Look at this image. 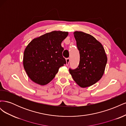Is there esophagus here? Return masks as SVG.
<instances>
[{"label":"esophagus","instance_id":"obj_1","mask_svg":"<svg viewBox=\"0 0 126 126\" xmlns=\"http://www.w3.org/2000/svg\"><path fill=\"white\" fill-rule=\"evenodd\" d=\"M69 62H70V58H67L66 59V65H68Z\"/></svg>","mask_w":126,"mask_h":126}]
</instances>
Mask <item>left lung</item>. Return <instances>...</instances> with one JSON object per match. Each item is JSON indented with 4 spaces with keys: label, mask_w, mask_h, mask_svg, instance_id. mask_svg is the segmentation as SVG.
I'll use <instances>...</instances> for the list:
<instances>
[{
    "label": "left lung",
    "mask_w": 126,
    "mask_h": 126,
    "mask_svg": "<svg viewBox=\"0 0 126 126\" xmlns=\"http://www.w3.org/2000/svg\"><path fill=\"white\" fill-rule=\"evenodd\" d=\"M79 51L78 67L69 72L74 81L81 88L92 86L104 74L107 57L102 44L88 33L76 31L74 33Z\"/></svg>",
    "instance_id": "obj_1"
}]
</instances>
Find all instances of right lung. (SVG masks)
<instances>
[{
    "label": "right lung",
    "instance_id": "obj_1",
    "mask_svg": "<svg viewBox=\"0 0 126 126\" xmlns=\"http://www.w3.org/2000/svg\"><path fill=\"white\" fill-rule=\"evenodd\" d=\"M68 35V32L53 31L36 38L27 45L23 65L32 81L42 86L47 85L55 78L59 68L66 63L61 44Z\"/></svg>",
    "mask_w": 126,
    "mask_h": 126
}]
</instances>
